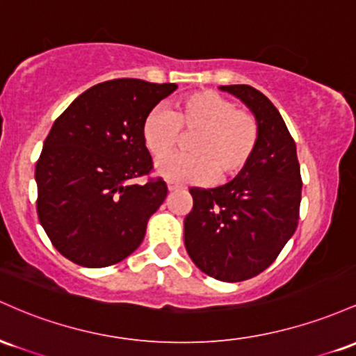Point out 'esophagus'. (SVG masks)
<instances>
[{
  "instance_id": "obj_1",
  "label": "esophagus",
  "mask_w": 356,
  "mask_h": 356,
  "mask_svg": "<svg viewBox=\"0 0 356 356\" xmlns=\"http://www.w3.org/2000/svg\"><path fill=\"white\" fill-rule=\"evenodd\" d=\"M178 190H181V186L177 185V183H168V191H170V193H173V191H178Z\"/></svg>"
}]
</instances>
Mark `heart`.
Masks as SVG:
<instances>
[{
  "label": "heart",
  "instance_id": "b5f03b06",
  "mask_svg": "<svg viewBox=\"0 0 356 356\" xmlns=\"http://www.w3.org/2000/svg\"><path fill=\"white\" fill-rule=\"evenodd\" d=\"M181 134H193L189 153L161 159L159 177L179 183L227 181L245 170L261 141L257 118L237 109L234 101L215 90L183 95L170 111L153 109L146 115L141 138L147 153L164 158L179 144Z\"/></svg>",
  "mask_w": 356,
  "mask_h": 356
}]
</instances>
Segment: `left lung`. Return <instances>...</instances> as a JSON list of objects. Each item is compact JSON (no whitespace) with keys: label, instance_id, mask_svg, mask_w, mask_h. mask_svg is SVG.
<instances>
[{"label":"left lung","instance_id":"left-lung-1","mask_svg":"<svg viewBox=\"0 0 356 356\" xmlns=\"http://www.w3.org/2000/svg\"><path fill=\"white\" fill-rule=\"evenodd\" d=\"M252 111L261 141L242 173L217 188H190L185 247L210 277L238 282L266 270L298 229L301 171L296 143L274 104L250 86H222Z\"/></svg>","mask_w":356,"mask_h":356}]
</instances>
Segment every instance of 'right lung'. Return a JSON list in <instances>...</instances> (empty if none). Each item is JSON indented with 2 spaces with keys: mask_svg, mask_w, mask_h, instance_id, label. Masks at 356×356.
I'll return each mask as SVG.
<instances>
[{
  "mask_svg": "<svg viewBox=\"0 0 356 356\" xmlns=\"http://www.w3.org/2000/svg\"><path fill=\"white\" fill-rule=\"evenodd\" d=\"M177 87L114 79L87 89L54 122L35 168L37 213L63 257L107 267L141 245L168 195L163 178L133 183L153 170L143 121Z\"/></svg>",
  "mask_w": 356,
  "mask_h": 356,
  "instance_id": "right-lung-1",
  "label": "right lung"
}]
</instances>
